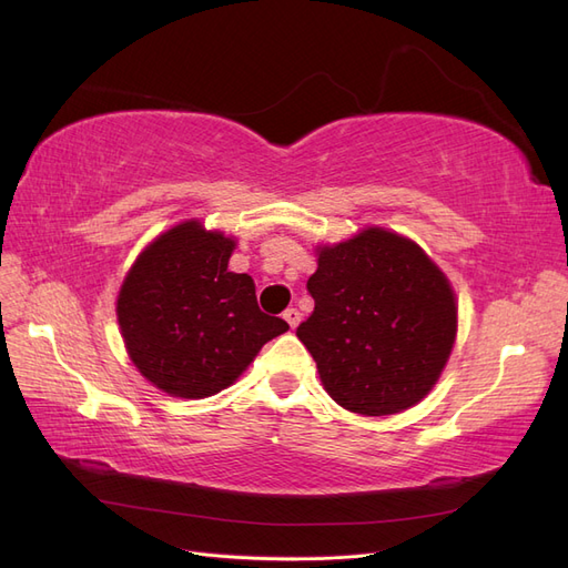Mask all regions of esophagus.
<instances>
[{
  "label": "esophagus",
  "mask_w": 568,
  "mask_h": 568,
  "mask_svg": "<svg viewBox=\"0 0 568 568\" xmlns=\"http://www.w3.org/2000/svg\"><path fill=\"white\" fill-rule=\"evenodd\" d=\"M284 320L288 322L291 329H296L298 322H301V313L296 311V307H286V311H284Z\"/></svg>",
  "instance_id": "obj_1"
}]
</instances>
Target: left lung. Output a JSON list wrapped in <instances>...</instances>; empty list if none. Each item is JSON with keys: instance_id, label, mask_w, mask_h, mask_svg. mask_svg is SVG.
I'll return each mask as SVG.
<instances>
[{"instance_id": "obj_1", "label": "left lung", "mask_w": 568, "mask_h": 568, "mask_svg": "<svg viewBox=\"0 0 568 568\" xmlns=\"http://www.w3.org/2000/svg\"><path fill=\"white\" fill-rule=\"evenodd\" d=\"M307 294L315 311L296 336L341 407L395 415L434 388L455 343L457 305L415 242L369 227L324 246Z\"/></svg>"}]
</instances>
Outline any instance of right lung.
<instances>
[{
	"instance_id": "obj_1",
	"label": "right lung",
	"mask_w": 568,
	"mask_h": 568,
	"mask_svg": "<svg viewBox=\"0 0 568 568\" xmlns=\"http://www.w3.org/2000/svg\"><path fill=\"white\" fill-rule=\"evenodd\" d=\"M232 251L225 234L184 222L136 257L120 288L118 324L132 363L178 398L227 388L288 329L257 307L248 274L227 270Z\"/></svg>"
}]
</instances>
